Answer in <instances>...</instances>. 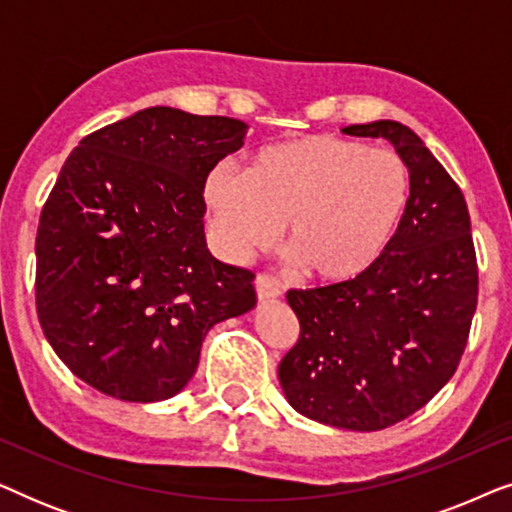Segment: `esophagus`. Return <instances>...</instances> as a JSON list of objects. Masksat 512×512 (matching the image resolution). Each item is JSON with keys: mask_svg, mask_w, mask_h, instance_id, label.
Listing matches in <instances>:
<instances>
[{"mask_svg": "<svg viewBox=\"0 0 512 512\" xmlns=\"http://www.w3.org/2000/svg\"><path fill=\"white\" fill-rule=\"evenodd\" d=\"M254 284L258 300H275L279 296V286L275 284V279H270L268 275H258Z\"/></svg>", "mask_w": 512, "mask_h": 512, "instance_id": "obj_1", "label": "esophagus"}]
</instances>
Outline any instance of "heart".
<instances>
[{
    "label": "heart",
    "mask_w": 512,
    "mask_h": 512,
    "mask_svg": "<svg viewBox=\"0 0 512 512\" xmlns=\"http://www.w3.org/2000/svg\"><path fill=\"white\" fill-rule=\"evenodd\" d=\"M408 198V167L396 153L333 135L265 146L249 172L221 163L205 179L214 235L228 256L275 247L289 221V251L319 284L352 282L373 268Z\"/></svg>",
    "instance_id": "heart-1"
}]
</instances>
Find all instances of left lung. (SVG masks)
<instances>
[{
	"instance_id": "1",
	"label": "left lung",
	"mask_w": 512,
	"mask_h": 512,
	"mask_svg": "<svg viewBox=\"0 0 512 512\" xmlns=\"http://www.w3.org/2000/svg\"><path fill=\"white\" fill-rule=\"evenodd\" d=\"M408 167L403 223L373 268L345 284L291 289L298 342L279 361L286 401L314 422L380 431L450 382L478 305V261L461 188L408 125L375 121Z\"/></svg>"
}]
</instances>
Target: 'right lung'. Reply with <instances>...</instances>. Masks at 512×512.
<instances>
[{"instance_id": "1", "label": "right lung", "mask_w": 512, "mask_h": 512, "mask_svg": "<svg viewBox=\"0 0 512 512\" xmlns=\"http://www.w3.org/2000/svg\"><path fill=\"white\" fill-rule=\"evenodd\" d=\"M249 125L151 107L83 137L41 209L37 314L53 352L102 394H179L209 328L256 305L254 272L205 242V179Z\"/></svg>"}]
</instances>
